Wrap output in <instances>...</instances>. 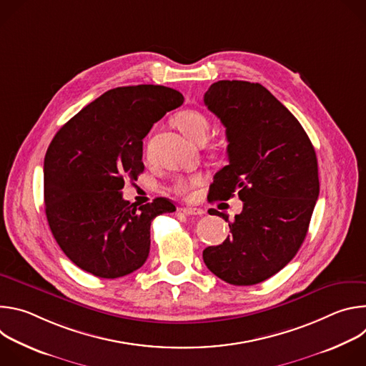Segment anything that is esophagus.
<instances>
[{
  "label": "esophagus",
  "instance_id": "34e87169",
  "mask_svg": "<svg viewBox=\"0 0 366 366\" xmlns=\"http://www.w3.org/2000/svg\"><path fill=\"white\" fill-rule=\"evenodd\" d=\"M181 212L187 216H202L204 214L201 208H195V207H184V208H181Z\"/></svg>",
  "mask_w": 366,
  "mask_h": 366
}]
</instances>
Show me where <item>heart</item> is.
Returning a JSON list of instances; mask_svg holds the SVG:
<instances>
[{
    "instance_id": "1",
    "label": "heart",
    "mask_w": 366,
    "mask_h": 366,
    "mask_svg": "<svg viewBox=\"0 0 366 366\" xmlns=\"http://www.w3.org/2000/svg\"><path fill=\"white\" fill-rule=\"evenodd\" d=\"M175 126L182 132V134L194 143H202L208 132H210V120L208 117L197 110H184L178 113L174 119ZM202 182L201 175L179 177L172 184V191L177 195H188L192 188Z\"/></svg>"
}]
</instances>
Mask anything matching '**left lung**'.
I'll use <instances>...</instances> for the list:
<instances>
[{
  "label": "left lung",
  "mask_w": 366,
  "mask_h": 366,
  "mask_svg": "<svg viewBox=\"0 0 366 366\" xmlns=\"http://www.w3.org/2000/svg\"><path fill=\"white\" fill-rule=\"evenodd\" d=\"M204 104L226 127L229 165L214 175L210 201L239 194L230 236L202 252L207 268L233 285H254L280 272L302 244L319 198L316 150L300 122L260 84L219 81Z\"/></svg>",
  "instance_id": "1"
}]
</instances>
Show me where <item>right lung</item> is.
<instances>
[{"mask_svg": "<svg viewBox=\"0 0 366 366\" xmlns=\"http://www.w3.org/2000/svg\"><path fill=\"white\" fill-rule=\"evenodd\" d=\"M184 102L162 85L104 92L54 137L44 156V210L64 253L85 272L120 278L149 256L152 220L175 212L167 198L144 205L123 198L126 179L143 172V139Z\"/></svg>", "mask_w": 366, "mask_h": 366, "instance_id": "1", "label": "right lung"}]
</instances>
